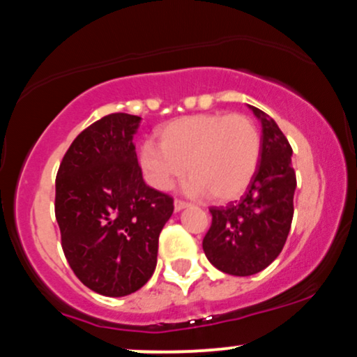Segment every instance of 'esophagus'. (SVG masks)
Segmentation results:
<instances>
[{
  "label": "esophagus",
  "mask_w": 357,
  "mask_h": 357,
  "mask_svg": "<svg viewBox=\"0 0 357 357\" xmlns=\"http://www.w3.org/2000/svg\"><path fill=\"white\" fill-rule=\"evenodd\" d=\"M174 206H175V211H182V209H185L187 206H189V202L182 201V199H175Z\"/></svg>",
  "instance_id": "esophagus-1"
}]
</instances>
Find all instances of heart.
Masks as SVG:
<instances>
[{"mask_svg":"<svg viewBox=\"0 0 357 357\" xmlns=\"http://www.w3.org/2000/svg\"><path fill=\"white\" fill-rule=\"evenodd\" d=\"M160 144L139 148L144 178L158 190L172 189L189 170V194L216 201L240 197L254 180L262 156V136L243 114H199L170 121L158 131Z\"/></svg>","mask_w":357,"mask_h":357,"instance_id":"obj_1","label":"heart"}]
</instances>
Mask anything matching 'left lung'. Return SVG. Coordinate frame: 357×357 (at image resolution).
Returning a JSON list of instances; mask_svg holds the SVG:
<instances>
[{
    "mask_svg": "<svg viewBox=\"0 0 357 357\" xmlns=\"http://www.w3.org/2000/svg\"><path fill=\"white\" fill-rule=\"evenodd\" d=\"M262 122L259 170L240 201L209 208L211 228L202 240L208 260L231 275H252L266 269L284 247L293 221L296 174L289 141L262 110L250 107Z\"/></svg>",
    "mask_w": 357,
    "mask_h": 357,
    "instance_id": "left-lung-1",
    "label": "left lung"
}]
</instances>
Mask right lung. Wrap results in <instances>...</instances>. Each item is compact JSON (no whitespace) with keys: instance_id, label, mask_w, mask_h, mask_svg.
I'll return each instance as SVG.
<instances>
[{"instance_id":"obj_1","label":"right lung","mask_w":357,"mask_h":357,"mask_svg":"<svg viewBox=\"0 0 357 357\" xmlns=\"http://www.w3.org/2000/svg\"><path fill=\"white\" fill-rule=\"evenodd\" d=\"M141 117L116 112L76 136L56 175V220L64 257L86 287L126 296L156 267L174 199L146 185L132 137Z\"/></svg>"}]
</instances>
